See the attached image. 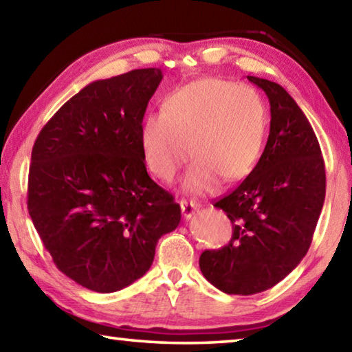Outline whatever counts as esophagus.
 <instances>
[{
	"instance_id": "34e87169",
	"label": "esophagus",
	"mask_w": 352,
	"mask_h": 352,
	"mask_svg": "<svg viewBox=\"0 0 352 352\" xmlns=\"http://www.w3.org/2000/svg\"><path fill=\"white\" fill-rule=\"evenodd\" d=\"M180 206H182V212L186 220L194 216L195 212H199L200 205L195 204V201H188V200H180Z\"/></svg>"
}]
</instances>
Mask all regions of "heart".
Wrapping results in <instances>:
<instances>
[{
    "label": "heart",
    "mask_w": 352,
    "mask_h": 352,
    "mask_svg": "<svg viewBox=\"0 0 352 352\" xmlns=\"http://www.w3.org/2000/svg\"><path fill=\"white\" fill-rule=\"evenodd\" d=\"M267 133V110L258 91L222 79H201L170 93L162 113H148L140 144L148 170L172 182L190 155L184 190L214 192L243 180L258 163Z\"/></svg>",
    "instance_id": "heart-1"
}]
</instances>
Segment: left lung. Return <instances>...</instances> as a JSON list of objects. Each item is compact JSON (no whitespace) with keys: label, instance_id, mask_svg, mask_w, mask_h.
<instances>
[{"label":"left lung","instance_id":"8db88e82","mask_svg":"<svg viewBox=\"0 0 352 352\" xmlns=\"http://www.w3.org/2000/svg\"><path fill=\"white\" fill-rule=\"evenodd\" d=\"M247 79L269 98V140L245 180L214 204L233 223L230 242L199 259L204 276L228 295L264 292L300 264L326 194L324 162L305 113L278 83Z\"/></svg>","mask_w":352,"mask_h":352}]
</instances>
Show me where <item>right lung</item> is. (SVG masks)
I'll return each instance as SVG.
<instances>
[{
    "label": "right lung",
    "mask_w": 352,
    "mask_h": 352,
    "mask_svg": "<svg viewBox=\"0 0 352 352\" xmlns=\"http://www.w3.org/2000/svg\"><path fill=\"white\" fill-rule=\"evenodd\" d=\"M160 68L94 80L65 102L32 148L28 210L57 269L111 294L151 269L180 205L147 174L140 129Z\"/></svg>",
    "instance_id": "add662e5"
}]
</instances>
